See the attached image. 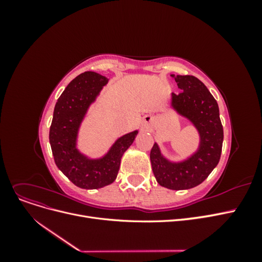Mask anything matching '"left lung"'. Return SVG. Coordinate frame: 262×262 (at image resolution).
Here are the masks:
<instances>
[{"label":"left lung","mask_w":262,"mask_h":262,"mask_svg":"<svg viewBox=\"0 0 262 262\" xmlns=\"http://www.w3.org/2000/svg\"><path fill=\"white\" fill-rule=\"evenodd\" d=\"M181 93H172V107L190 119L199 130L201 145L188 161L172 164L162 156L157 144L150 149V163L158 184L172 190L200 185L220 162L223 145V125L216 100L199 78L192 75H170Z\"/></svg>","instance_id":"8db88e82"}]
</instances>
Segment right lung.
Here are the masks:
<instances>
[{
    "mask_svg": "<svg viewBox=\"0 0 262 262\" xmlns=\"http://www.w3.org/2000/svg\"><path fill=\"white\" fill-rule=\"evenodd\" d=\"M108 78L84 72L66 87L54 107L49 141L55 165L73 184L84 189H98L117 178L123 153L133 143L138 131L119 139L101 160L92 161L75 147L77 130L87 108L96 98Z\"/></svg>",
    "mask_w": 262,
    "mask_h": 262,
    "instance_id": "right-lung-1",
    "label": "right lung"
}]
</instances>
